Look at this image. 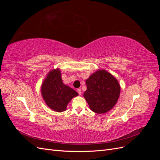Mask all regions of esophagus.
<instances>
[{"mask_svg":"<svg viewBox=\"0 0 160 160\" xmlns=\"http://www.w3.org/2000/svg\"><path fill=\"white\" fill-rule=\"evenodd\" d=\"M77 92H78V93L79 94V95H81V89H77Z\"/></svg>","mask_w":160,"mask_h":160,"instance_id":"34e87169","label":"esophagus"}]
</instances>
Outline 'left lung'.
<instances>
[{"label":"left lung","instance_id":"left-lung-1","mask_svg":"<svg viewBox=\"0 0 160 160\" xmlns=\"http://www.w3.org/2000/svg\"><path fill=\"white\" fill-rule=\"evenodd\" d=\"M86 85L83 97L92 111L102 114L113 109L121 90L115 77L105 70H98L86 80Z\"/></svg>","mask_w":160,"mask_h":160}]
</instances>
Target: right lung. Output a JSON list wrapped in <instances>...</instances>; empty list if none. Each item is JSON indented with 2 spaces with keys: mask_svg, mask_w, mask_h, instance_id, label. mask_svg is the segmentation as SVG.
<instances>
[{
  "mask_svg": "<svg viewBox=\"0 0 160 160\" xmlns=\"http://www.w3.org/2000/svg\"><path fill=\"white\" fill-rule=\"evenodd\" d=\"M41 95L49 108L57 112L66 110L69 101L78 93L62 83L59 69L49 71L41 85Z\"/></svg>",
  "mask_w": 160,
  "mask_h": 160,
  "instance_id": "add662e5",
  "label": "right lung"
}]
</instances>
